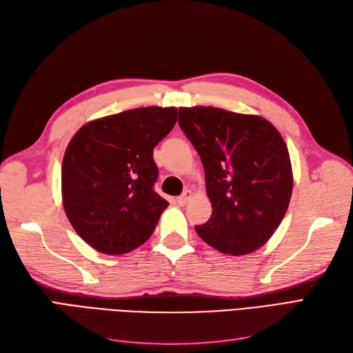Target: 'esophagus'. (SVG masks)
Segmentation results:
<instances>
[{
    "label": "esophagus",
    "mask_w": 353,
    "mask_h": 353,
    "mask_svg": "<svg viewBox=\"0 0 353 353\" xmlns=\"http://www.w3.org/2000/svg\"><path fill=\"white\" fill-rule=\"evenodd\" d=\"M191 199V191L190 190H187V191H184L183 194H181L179 197H176V203L179 206H185L187 205V201Z\"/></svg>",
    "instance_id": "obj_1"
}]
</instances>
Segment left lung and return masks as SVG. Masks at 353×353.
Here are the masks:
<instances>
[{
    "label": "left lung",
    "mask_w": 353,
    "mask_h": 353,
    "mask_svg": "<svg viewBox=\"0 0 353 353\" xmlns=\"http://www.w3.org/2000/svg\"><path fill=\"white\" fill-rule=\"evenodd\" d=\"M178 123L197 150L206 175L212 216L196 225L203 241L241 256L271 239L293 190L290 156L263 117L216 108H181Z\"/></svg>",
    "instance_id": "8db88e82"
}]
</instances>
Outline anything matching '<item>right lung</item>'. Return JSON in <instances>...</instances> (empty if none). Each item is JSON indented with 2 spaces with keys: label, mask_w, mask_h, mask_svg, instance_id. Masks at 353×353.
I'll use <instances>...</instances> for the list:
<instances>
[{
  "label": "right lung",
  "mask_w": 353,
  "mask_h": 353,
  "mask_svg": "<svg viewBox=\"0 0 353 353\" xmlns=\"http://www.w3.org/2000/svg\"><path fill=\"white\" fill-rule=\"evenodd\" d=\"M175 122V108H141L90 122L72 138L61 166L63 205L95 250L123 254L153 234L169 205L154 191L153 150Z\"/></svg>",
  "instance_id": "1"
}]
</instances>
